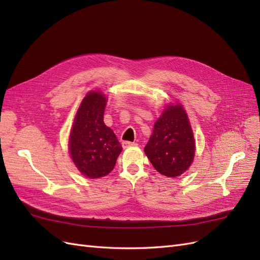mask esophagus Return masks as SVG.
Here are the masks:
<instances>
[{"mask_svg": "<svg viewBox=\"0 0 260 260\" xmlns=\"http://www.w3.org/2000/svg\"><path fill=\"white\" fill-rule=\"evenodd\" d=\"M121 144H122V147H123V148H128V147H130V146L137 145V143H135V142H129V141H123V142H122Z\"/></svg>", "mask_w": 260, "mask_h": 260, "instance_id": "obj_1", "label": "esophagus"}]
</instances>
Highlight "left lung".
<instances>
[{"mask_svg":"<svg viewBox=\"0 0 260 260\" xmlns=\"http://www.w3.org/2000/svg\"><path fill=\"white\" fill-rule=\"evenodd\" d=\"M153 167L159 174L174 178L190 167L195 145L190 122L180 104L168 106L155 122L153 135L144 147Z\"/></svg>","mask_w":260,"mask_h":260,"instance_id":"8db88e82","label":"left lung"}]
</instances>
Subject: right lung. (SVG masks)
<instances>
[{"mask_svg": "<svg viewBox=\"0 0 260 260\" xmlns=\"http://www.w3.org/2000/svg\"><path fill=\"white\" fill-rule=\"evenodd\" d=\"M105 105L103 94L90 92L78 109L70 132L72 158L81 174L91 179L108 175L122 151L115 133L103 121Z\"/></svg>", "mask_w": 260, "mask_h": 260, "instance_id": "add662e5", "label": "right lung"}]
</instances>
